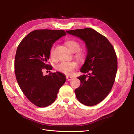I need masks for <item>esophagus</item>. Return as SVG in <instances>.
I'll return each mask as SVG.
<instances>
[{
	"label": "esophagus",
	"mask_w": 134,
	"mask_h": 134,
	"mask_svg": "<svg viewBox=\"0 0 134 134\" xmlns=\"http://www.w3.org/2000/svg\"><path fill=\"white\" fill-rule=\"evenodd\" d=\"M72 78V76H66V79H67V80H68V81L71 80Z\"/></svg>",
	"instance_id": "34e87169"
}]
</instances>
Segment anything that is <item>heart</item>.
I'll return each instance as SVG.
<instances>
[{"label":"heart","instance_id":"b5f03b06","mask_svg":"<svg viewBox=\"0 0 134 134\" xmlns=\"http://www.w3.org/2000/svg\"><path fill=\"white\" fill-rule=\"evenodd\" d=\"M67 47L72 52H75V58L79 61H83L86 59V54L85 52L80 50V44L78 42L75 40H69L66 42ZM55 46H53L50 52L52 57L54 55ZM78 67V64L75 61H62L56 66V69L59 72L67 75H71L73 73L74 70Z\"/></svg>","mask_w":134,"mask_h":134}]
</instances>
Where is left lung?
<instances>
[{
    "label": "left lung",
    "instance_id": "1",
    "mask_svg": "<svg viewBox=\"0 0 134 134\" xmlns=\"http://www.w3.org/2000/svg\"><path fill=\"white\" fill-rule=\"evenodd\" d=\"M86 44L87 54L80 69L83 73L78 78L80 86L75 90L78 101L87 106H93L103 100L111 91L117 70V55L106 37L91 28L66 31Z\"/></svg>",
    "mask_w": 134,
    "mask_h": 134
}]
</instances>
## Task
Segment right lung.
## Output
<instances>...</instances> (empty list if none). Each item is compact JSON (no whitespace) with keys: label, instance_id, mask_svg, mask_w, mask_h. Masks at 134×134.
Instances as JSON below:
<instances>
[{"label":"right lung","instance_id":"1","mask_svg":"<svg viewBox=\"0 0 134 134\" xmlns=\"http://www.w3.org/2000/svg\"><path fill=\"white\" fill-rule=\"evenodd\" d=\"M65 35L63 30H36L27 35L18 46L15 60L16 79L27 99L38 107L53 103L66 81V76L60 72L43 74V70L53 68L48 63L53 44Z\"/></svg>","mask_w":134,"mask_h":134}]
</instances>
